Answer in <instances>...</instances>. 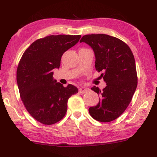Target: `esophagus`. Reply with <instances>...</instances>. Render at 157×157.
Segmentation results:
<instances>
[{"label": "esophagus", "instance_id": "esophagus-1", "mask_svg": "<svg viewBox=\"0 0 157 157\" xmlns=\"http://www.w3.org/2000/svg\"><path fill=\"white\" fill-rule=\"evenodd\" d=\"M89 90V89L87 88V87L86 86H82L80 87V88L79 89V91L82 93V94H84V93H85L86 91H87Z\"/></svg>", "mask_w": 157, "mask_h": 157}]
</instances>
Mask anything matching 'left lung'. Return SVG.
Listing matches in <instances>:
<instances>
[{
  "instance_id": "left-lung-1",
  "label": "left lung",
  "mask_w": 157,
  "mask_h": 157,
  "mask_svg": "<svg viewBox=\"0 0 157 157\" xmlns=\"http://www.w3.org/2000/svg\"><path fill=\"white\" fill-rule=\"evenodd\" d=\"M79 42L91 47L95 54V67L107 84L100 89L94 86L93 91L100 95L96 106L89 112L95 120L103 123L118 118L131 102L137 86V74L134 55L121 39L107 34H87Z\"/></svg>"
}]
</instances>
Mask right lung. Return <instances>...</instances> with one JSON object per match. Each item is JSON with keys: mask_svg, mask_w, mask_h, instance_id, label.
Wrapping results in <instances>:
<instances>
[{"mask_svg": "<svg viewBox=\"0 0 157 157\" xmlns=\"http://www.w3.org/2000/svg\"><path fill=\"white\" fill-rule=\"evenodd\" d=\"M81 35H50L32 44L18 63L17 81L21 100L33 118L44 124L57 123L64 117L68 100L78 89L63 86L53 78L66 50L78 43Z\"/></svg>", "mask_w": 157, "mask_h": 157, "instance_id": "right-lung-1", "label": "right lung"}]
</instances>
